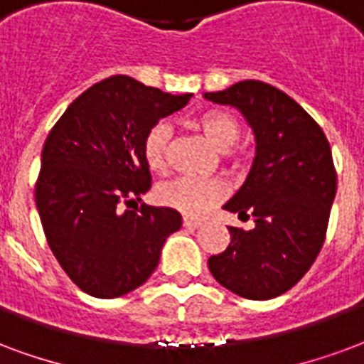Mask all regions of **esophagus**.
<instances>
[{
	"label": "esophagus",
	"instance_id": "34e87169",
	"mask_svg": "<svg viewBox=\"0 0 364 364\" xmlns=\"http://www.w3.org/2000/svg\"><path fill=\"white\" fill-rule=\"evenodd\" d=\"M183 225H185L187 230H198V228L203 225V222H200V220H195V218H185V220H183Z\"/></svg>",
	"mask_w": 364,
	"mask_h": 364
}]
</instances>
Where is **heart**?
<instances>
[{"label": "heart", "mask_w": 364, "mask_h": 364, "mask_svg": "<svg viewBox=\"0 0 364 364\" xmlns=\"http://www.w3.org/2000/svg\"><path fill=\"white\" fill-rule=\"evenodd\" d=\"M196 125L208 139V142L218 150H230L241 134V127L231 114L210 109L204 112ZM171 139V129L168 123H154L148 129L142 142V156L152 171H164L168 166V148ZM225 185L220 179H195V177H179L173 181L161 183L156 189V196L164 206L181 212L185 216H200L204 210L222 200L225 196Z\"/></svg>", "instance_id": "1"}]
</instances>
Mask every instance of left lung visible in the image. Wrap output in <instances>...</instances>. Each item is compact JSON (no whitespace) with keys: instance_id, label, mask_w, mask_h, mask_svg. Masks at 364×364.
Returning <instances> with one entry per match:
<instances>
[{"instance_id":"left-lung-1","label":"left lung","mask_w":364,"mask_h":364,"mask_svg":"<svg viewBox=\"0 0 364 364\" xmlns=\"http://www.w3.org/2000/svg\"><path fill=\"white\" fill-rule=\"evenodd\" d=\"M204 98L239 109L257 152L245 183L223 210L252 218L230 228L231 243L208 258L218 284L239 297L274 299L305 276L324 243L338 175L318 123L276 86L241 80Z\"/></svg>"}]
</instances>
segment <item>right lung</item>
<instances>
[{
    "label": "right lung",
    "mask_w": 364,
    "mask_h": 364,
    "mask_svg": "<svg viewBox=\"0 0 364 364\" xmlns=\"http://www.w3.org/2000/svg\"><path fill=\"white\" fill-rule=\"evenodd\" d=\"M191 96L114 75L80 94L48 134L36 208L53 257L88 295L114 299L141 287L166 239L181 228L173 208L142 204L121 212V204L150 189L142 156L148 129Z\"/></svg>",
    "instance_id": "1"
}]
</instances>
